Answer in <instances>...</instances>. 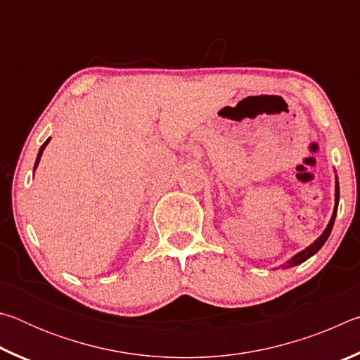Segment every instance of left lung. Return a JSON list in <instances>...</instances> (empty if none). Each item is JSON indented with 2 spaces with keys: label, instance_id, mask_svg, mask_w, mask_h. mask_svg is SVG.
Masks as SVG:
<instances>
[{
  "label": "left lung",
  "instance_id": "1",
  "mask_svg": "<svg viewBox=\"0 0 360 360\" xmlns=\"http://www.w3.org/2000/svg\"><path fill=\"white\" fill-rule=\"evenodd\" d=\"M338 202H340V186H338V178L335 176V206H333V212H332V217L330 221H328L327 227L324 229V231H322L321 236L318 240H314L311 245L307 246L303 249V251L297 252L295 255H292L290 259H288L284 262V264L281 265V268H292V266H297L303 264L304 260H308L309 257H313V255L319 251V249L324 246V243L327 241L328 235H330V231L333 229V224H335V217H337V211H338Z\"/></svg>",
  "mask_w": 360,
  "mask_h": 360
}]
</instances>
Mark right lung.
<instances>
[{"label": "right lung", "instance_id": "obj_1", "mask_svg": "<svg viewBox=\"0 0 360 360\" xmlns=\"http://www.w3.org/2000/svg\"><path fill=\"white\" fill-rule=\"evenodd\" d=\"M51 143V138H47L46 141H44V144L41 146V149H39V152H38V157H36V162H34V169L38 168V165H39V160H41V157H42V152H44V149H46V146Z\"/></svg>", "mask_w": 360, "mask_h": 360}]
</instances>
